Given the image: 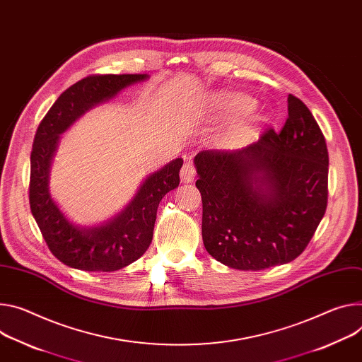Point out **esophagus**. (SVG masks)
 I'll return each instance as SVG.
<instances>
[{
  "mask_svg": "<svg viewBox=\"0 0 362 362\" xmlns=\"http://www.w3.org/2000/svg\"><path fill=\"white\" fill-rule=\"evenodd\" d=\"M196 176V169L190 161H186L180 170V179L183 183H190Z\"/></svg>",
  "mask_w": 362,
  "mask_h": 362,
  "instance_id": "obj_1",
  "label": "esophagus"
}]
</instances>
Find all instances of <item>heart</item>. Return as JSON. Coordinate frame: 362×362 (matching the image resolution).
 Wrapping results in <instances>:
<instances>
[{
	"label": "heart",
	"instance_id": "1",
	"mask_svg": "<svg viewBox=\"0 0 362 362\" xmlns=\"http://www.w3.org/2000/svg\"><path fill=\"white\" fill-rule=\"evenodd\" d=\"M231 107L237 112H245V111H250L252 108V103L250 100H247V98L237 96L231 101Z\"/></svg>",
	"mask_w": 362,
	"mask_h": 362
}]
</instances>
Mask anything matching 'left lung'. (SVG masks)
<instances>
[{"label": "left lung", "mask_w": 362, "mask_h": 362, "mask_svg": "<svg viewBox=\"0 0 362 362\" xmlns=\"http://www.w3.org/2000/svg\"><path fill=\"white\" fill-rule=\"evenodd\" d=\"M280 133L264 131L241 150L196 154L206 251L237 270H264L298 258L327 206V156L309 108L287 96Z\"/></svg>", "instance_id": "8db88e82"}]
</instances>
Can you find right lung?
Here are the masks:
<instances>
[{"label":"right lung","instance_id":"right-lung-1","mask_svg":"<svg viewBox=\"0 0 362 362\" xmlns=\"http://www.w3.org/2000/svg\"><path fill=\"white\" fill-rule=\"evenodd\" d=\"M147 78V75L83 78L57 98L37 127L30 156V209L52 254L72 269L115 272L140 258L151 244L160 201L179 186L182 158L170 161L148 176L136 198L118 216L95 228H79L69 222L49 193V170L59 136L93 105L108 101L122 88Z\"/></svg>","mask_w":362,"mask_h":362}]
</instances>
